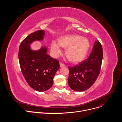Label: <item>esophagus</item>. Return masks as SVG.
I'll return each instance as SVG.
<instances>
[{
  "label": "esophagus",
  "instance_id": "obj_1",
  "mask_svg": "<svg viewBox=\"0 0 122 122\" xmlns=\"http://www.w3.org/2000/svg\"><path fill=\"white\" fill-rule=\"evenodd\" d=\"M64 66H65L64 64H62V63H60V67H64Z\"/></svg>",
  "mask_w": 122,
  "mask_h": 122
}]
</instances>
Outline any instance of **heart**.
Returning <instances> with one entry per match:
<instances>
[{
  "mask_svg": "<svg viewBox=\"0 0 122 122\" xmlns=\"http://www.w3.org/2000/svg\"><path fill=\"white\" fill-rule=\"evenodd\" d=\"M58 42L53 41L51 49L53 54L57 56L62 53L61 47L66 48V55L72 63H78L82 61L86 57L90 47L88 39L78 35H66L61 36Z\"/></svg>",
  "mask_w": 122,
  "mask_h": 122,
  "instance_id": "obj_1",
  "label": "heart"
}]
</instances>
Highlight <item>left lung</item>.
I'll list each match as a JSON object with an SVG mask.
<instances>
[{"mask_svg":"<svg viewBox=\"0 0 122 122\" xmlns=\"http://www.w3.org/2000/svg\"><path fill=\"white\" fill-rule=\"evenodd\" d=\"M102 58V46L97 40L92 52L86 60L74 67H69L68 84L72 90L82 92L93 85L100 74Z\"/></svg>","mask_w":122,"mask_h":122,"instance_id":"obj_1","label":"left lung"}]
</instances>
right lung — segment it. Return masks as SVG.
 <instances>
[{
  "label": "right lung",
  "instance_id": "obj_1",
  "mask_svg": "<svg viewBox=\"0 0 122 122\" xmlns=\"http://www.w3.org/2000/svg\"><path fill=\"white\" fill-rule=\"evenodd\" d=\"M45 35L44 30L30 34L21 42L19 51L23 76L29 85L39 92L46 91L51 87L54 76L60 67L59 62L47 54L46 46L34 50L30 46L34 42L43 41Z\"/></svg>",
  "mask_w": 122,
  "mask_h": 122
}]
</instances>
